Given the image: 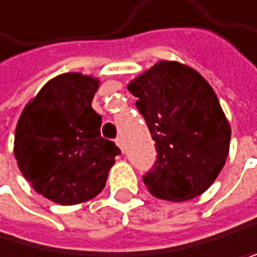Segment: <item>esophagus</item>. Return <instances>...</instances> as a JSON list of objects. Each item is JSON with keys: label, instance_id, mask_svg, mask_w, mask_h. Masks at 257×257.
I'll list each match as a JSON object with an SVG mask.
<instances>
[{"label": "esophagus", "instance_id": "obj_1", "mask_svg": "<svg viewBox=\"0 0 257 257\" xmlns=\"http://www.w3.org/2000/svg\"><path fill=\"white\" fill-rule=\"evenodd\" d=\"M116 145L119 146V149H120V151H123V143H122V138H117V140H116Z\"/></svg>", "mask_w": 257, "mask_h": 257}]
</instances>
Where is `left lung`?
<instances>
[{
	"label": "left lung",
	"instance_id": "left-lung-1",
	"mask_svg": "<svg viewBox=\"0 0 257 257\" xmlns=\"http://www.w3.org/2000/svg\"><path fill=\"white\" fill-rule=\"evenodd\" d=\"M127 89L156 141L157 160L143 176L148 191L170 202L203 194L222 170L230 145L229 120L211 85L191 66L160 60Z\"/></svg>",
	"mask_w": 257,
	"mask_h": 257
}]
</instances>
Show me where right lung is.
<instances>
[{"mask_svg":"<svg viewBox=\"0 0 257 257\" xmlns=\"http://www.w3.org/2000/svg\"><path fill=\"white\" fill-rule=\"evenodd\" d=\"M98 77L65 73L50 79L22 111L14 156L25 180L46 199L76 205L98 195L120 151L100 135L92 109Z\"/></svg>","mask_w":257,"mask_h":257,"instance_id":"right-lung-1","label":"right lung"}]
</instances>
